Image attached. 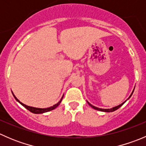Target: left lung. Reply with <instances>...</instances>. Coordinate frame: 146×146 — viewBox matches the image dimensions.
<instances>
[{
  "instance_id": "8db88e82",
  "label": "left lung",
  "mask_w": 146,
  "mask_h": 146,
  "mask_svg": "<svg viewBox=\"0 0 146 146\" xmlns=\"http://www.w3.org/2000/svg\"><path fill=\"white\" fill-rule=\"evenodd\" d=\"M133 91H134V89H133V90L132 91V92H131V95L129 97V98H128L127 100H126V101H124L123 102V103H121V104H119V105H118V106H117V107H112V108H111V109H101V108H98V107H95V106H93V105H92V104H90V103H89L88 102V101H87V102L88 103V104H89L90 106L91 107H92V108H93L94 110H98V111H104V112H112V111H116V110H118V109L119 108V107H121L122 105H123V104H124L125 102H126V101L128 100L129 99V98H131V95H132V94H133Z\"/></svg>"
}]
</instances>
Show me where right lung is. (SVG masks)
<instances>
[{
  "label": "right lung",
  "mask_w": 146,
  "mask_h": 146,
  "mask_svg": "<svg viewBox=\"0 0 146 146\" xmlns=\"http://www.w3.org/2000/svg\"><path fill=\"white\" fill-rule=\"evenodd\" d=\"M12 93H13V96H14L15 99L16 100V101L20 103V104H22V105H23V107H25V108L27 109V110H29V111H31V112L34 113V114H43V113L47 112V111H51V110H54V109H56L57 107H58V105H59L60 103H61V101H62L63 98H64V95H63V97H62V98H61V99L60 100V101L58 102V103L55 104H54V105L51 106V107H48V108H36V107H30V106H28V105H26V104H23V102H21L19 100L17 99V98H16L15 96V95H14V94H13V92H12Z\"/></svg>",
  "instance_id": "right-lung-1"
}]
</instances>
